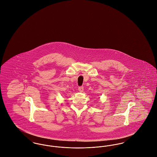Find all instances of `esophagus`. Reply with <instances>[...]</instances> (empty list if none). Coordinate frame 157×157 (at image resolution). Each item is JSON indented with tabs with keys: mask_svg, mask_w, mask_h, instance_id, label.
Here are the masks:
<instances>
[{
	"mask_svg": "<svg viewBox=\"0 0 157 157\" xmlns=\"http://www.w3.org/2000/svg\"><path fill=\"white\" fill-rule=\"evenodd\" d=\"M78 90H79V92H82L83 91V86H80V87H79Z\"/></svg>",
	"mask_w": 157,
	"mask_h": 157,
	"instance_id": "34e87169",
	"label": "esophagus"
}]
</instances>
